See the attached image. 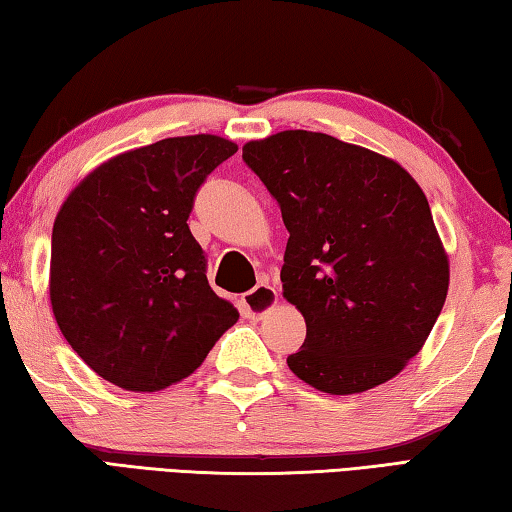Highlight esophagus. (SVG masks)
Wrapping results in <instances>:
<instances>
[{
	"mask_svg": "<svg viewBox=\"0 0 512 512\" xmlns=\"http://www.w3.org/2000/svg\"><path fill=\"white\" fill-rule=\"evenodd\" d=\"M246 316L250 318H262L268 309L277 305V291L271 284H257L255 289H250L244 298H241Z\"/></svg>",
	"mask_w": 512,
	"mask_h": 512,
	"instance_id": "obj_1",
	"label": "esophagus"
}]
</instances>
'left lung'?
Masks as SVG:
<instances>
[{
    "instance_id": "8db88e82",
    "label": "left lung",
    "mask_w": 512,
    "mask_h": 512,
    "mask_svg": "<svg viewBox=\"0 0 512 512\" xmlns=\"http://www.w3.org/2000/svg\"><path fill=\"white\" fill-rule=\"evenodd\" d=\"M244 162L289 230L282 293L307 323L287 359L293 375L329 395L393 379L422 350L449 287L420 185L391 158L311 131L248 142Z\"/></svg>"
}]
</instances>
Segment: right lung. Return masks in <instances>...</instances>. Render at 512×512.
Listing matches in <instances>:
<instances>
[{
    "mask_svg": "<svg viewBox=\"0 0 512 512\" xmlns=\"http://www.w3.org/2000/svg\"><path fill=\"white\" fill-rule=\"evenodd\" d=\"M235 153L219 135L167 137L103 162L60 207L51 309L72 350L110 384L162 391L237 323L187 225L198 187Z\"/></svg>",
    "mask_w": 512,
    "mask_h": 512,
    "instance_id": "add662e5",
    "label": "right lung"
}]
</instances>
